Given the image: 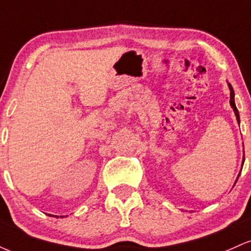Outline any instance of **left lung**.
<instances>
[{
	"label": "left lung",
	"instance_id": "8db88e82",
	"mask_svg": "<svg viewBox=\"0 0 251 251\" xmlns=\"http://www.w3.org/2000/svg\"><path fill=\"white\" fill-rule=\"evenodd\" d=\"M227 85H229V89H230V105H231L232 109H234L236 119H237V123L240 124V114H238L237 107H236V105H235V93H234V89H232L231 85H230V83H227ZM243 163H244V159H243ZM237 179H238V177H237Z\"/></svg>",
	"mask_w": 251,
	"mask_h": 251
}]
</instances>
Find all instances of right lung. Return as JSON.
<instances>
[{"label": "right lung", "instance_id": "right-lung-1", "mask_svg": "<svg viewBox=\"0 0 251 251\" xmlns=\"http://www.w3.org/2000/svg\"><path fill=\"white\" fill-rule=\"evenodd\" d=\"M61 217H62V216H61Z\"/></svg>", "mask_w": 251, "mask_h": 251}]
</instances>
